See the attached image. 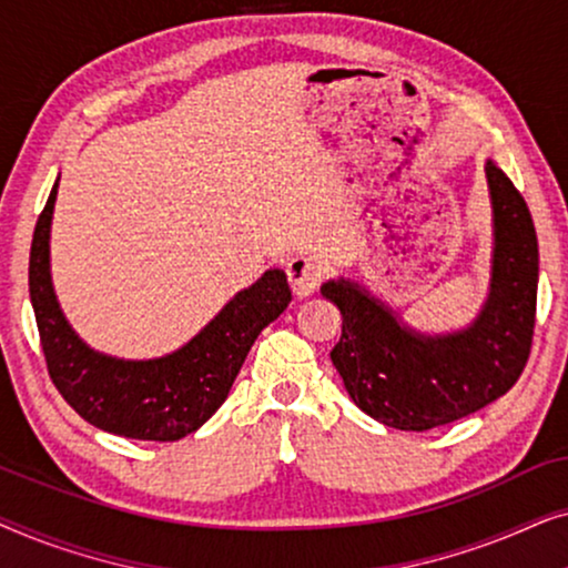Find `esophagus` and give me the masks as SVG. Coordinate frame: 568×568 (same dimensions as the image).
<instances>
[{"instance_id":"obj_1","label":"esophagus","mask_w":568,"mask_h":568,"mask_svg":"<svg viewBox=\"0 0 568 568\" xmlns=\"http://www.w3.org/2000/svg\"><path fill=\"white\" fill-rule=\"evenodd\" d=\"M323 274V261L315 258V255H297V258L286 263V278H290L292 292L297 294V297H310V294L321 286Z\"/></svg>"}]
</instances>
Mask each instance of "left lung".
Instances as JSON below:
<instances>
[{
    "mask_svg": "<svg viewBox=\"0 0 568 568\" xmlns=\"http://www.w3.org/2000/svg\"><path fill=\"white\" fill-rule=\"evenodd\" d=\"M486 181L494 216L491 284L468 328L429 336L348 278L321 286L344 317L333 367L356 406L393 429L426 432L476 414L517 383L530 356L538 235L523 193L491 160Z\"/></svg>",
    "mask_w": 568,
    "mask_h": 568,
    "instance_id": "1",
    "label": "left lung"
}]
</instances>
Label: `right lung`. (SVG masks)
<instances>
[{
    "mask_svg": "<svg viewBox=\"0 0 568 568\" xmlns=\"http://www.w3.org/2000/svg\"><path fill=\"white\" fill-rule=\"evenodd\" d=\"M59 178L38 216L28 286L45 367L69 406L98 429L129 439L175 442L204 426L230 395L258 333L292 302L282 268L237 292L189 344L160 359H115L77 336L51 284V216Z\"/></svg>",
    "mask_w": 568,
    "mask_h": 568,
    "instance_id": "add662e5",
    "label": "right lung"
}]
</instances>
